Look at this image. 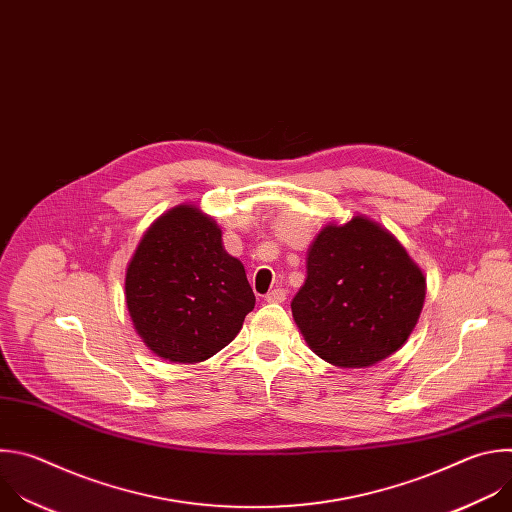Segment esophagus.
<instances>
[{
	"label": "esophagus",
	"instance_id": "1",
	"mask_svg": "<svg viewBox=\"0 0 512 512\" xmlns=\"http://www.w3.org/2000/svg\"><path fill=\"white\" fill-rule=\"evenodd\" d=\"M286 298V290L284 288H274L266 294V302H284Z\"/></svg>",
	"mask_w": 512,
	"mask_h": 512
}]
</instances>
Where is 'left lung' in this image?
I'll list each match as a JSON object with an SVG mask.
<instances>
[{"label":"left lung","mask_w":512,"mask_h":512,"mask_svg":"<svg viewBox=\"0 0 512 512\" xmlns=\"http://www.w3.org/2000/svg\"><path fill=\"white\" fill-rule=\"evenodd\" d=\"M424 298L426 276L395 236L365 216H353L319 232L290 309L321 359L361 369L403 347Z\"/></svg>","instance_id":"8db88e82"}]
</instances>
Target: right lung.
Listing matches in <instances>:
<instances>
[{
  "mask_svg": "<svg viewBox=\"0 0 512 512\" xmlns=\"http://www.w3.org/2000/svg\"><path fill=\"white\" fill-rule=\"evenodd\" d=\"M127 309L143 343L171 363L214 357L240 333L256 296L220 226L191 203L143 234L125 278Z\"/></svg>",
  "mask_w": 512,
  "mask_h": 512,
  "instance_id": "1",
  "label": "right lung"
}]
</instances>
